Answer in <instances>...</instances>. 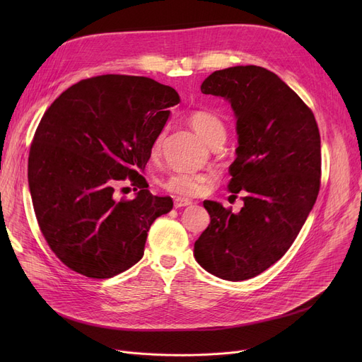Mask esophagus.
Listing matches in <instances>:
<instances>
[{
  "label": "esophagus",
  "instance_id": "1",
  "mask_svg": "<svg viewBox=\"0 0 362 362\" xmlns=\"http://www.w3.org/2000/svg\"><path fill=\"white\" fill-rule=\"evenodd\" d=\"M189 205H192V201H189L186 198H176L175 199V206L176 208H183V206H189Z\"/></svg>",
  "mask_w": 362,
  "mask_h": 362
}]
</instances>
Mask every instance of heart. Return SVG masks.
<instances>
[{
    "label": "heart",
    "instance_id": "obj_1",
    "mask_svg": "<svg viewBox=\"0 0 362 362\" xmlns=\"http://www.w3.org/2000/svg\"><path fill=\"white\" fill-rule=\"evenodd\" d=\"M187 122L206 144H210L220 133H224V126L221 120L208 111L198 110L191 112L187 117ZM160 141L161 139L158 138L154 149H158ZM211 179L213 177L210 175L204 173H176L171 175L164 182V187L171 194L182 197H195L202 192L204 186L208 182H211Z\"/></svg>",
    "mask_w": 362,
    "mask_h": 362
}]
</instances>
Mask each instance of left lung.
Listing matches in <instances>:
<instances>
[{
  "mask_svg": "<svg viewBox=\"0 0 362 362\" xmlns=\"http://www.w3.org/2000/svg\"><path fill=\"white\" fill-rule=\"evenodd\" d=\"M201 92L229 101L236 117L232 194L239 213L204 201L210 224L194 246L204 270L240 281L279 261L296 239L320 191V132L313 111L273 71L235 66L211 73Z\"/></svg>",
  "mask_w": 362,
  "mask_h": 362,
  "instance_id": "obj_1",
  "label": "left lung"
}]
</instances>
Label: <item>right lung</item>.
<instances>
[{"label":"right lung","instance_id":"1","mask_svg":"<svg viewBox=\"0 0 362 362\" xmlns=\"http://www.w3.org/2000/svg\"><path fill=\"white\" fill-rule=\"evenodd\" d=\"M179 101L154 79L103 74L45 111L29 152V189L47 243L73 272L110 279L144 257L151 224L173 201L152 195L141 173ZM127 177L139 192L119 202L113 186Z\"/></svg>","mask_w":362,"mask_h":362}]
</instances>
